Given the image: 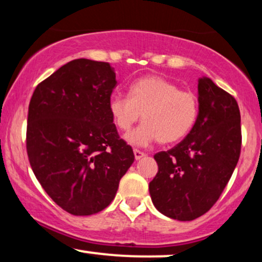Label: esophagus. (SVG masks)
<instances>
[{
  "label": "esophagus",
  "mask_w": 262,
  "mask_h": 262,
  "mask_svg": "<svg viewBox=\"0 0 262 262\" xmlns=\"http://www.w3.org/2000/svg\"><path fill=\"white\" fill-rule=\"evenodd\" d=\"M134 151V156H135V160H139V159H141L143 158V156H145V154H144L143 151H140V150H138V149H134L133 150Z\"/></svg>",
  "instance_id": "obj_1"
}]
</instances>
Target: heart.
Segmentation results:
<instances>
[{
	"mask_svg": "<svg viewBox=\"0 0 262 262\" xmlns=\"http://www.w3.org/2000/svg\"><path fill=\"white\" fill-rule=\"evenodd\" d=\"M110 113L122 132H128L141 116L143 123L127 137L134 145L145 146L155 140L172 144L183 139L193 128L198 101L194 93L180 90L164 77L149 75L132 83L128 97L113 96Z\"/></svg>",
	"mask_w": 262,
	"mask_h": 262,
	"instance_id": "1",
	"label": "heart"
}]
</instances>
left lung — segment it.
Listing matches in <instances>:
<instances>
[{"label":"left lung","instance_id":"1","mask_svg":"<svg viewBox=\"0 0 262 262\" xmlns=\"http://www.w3.org/2000/svg\"><path fill=\"white\" fill-rule=\"evenodd\" d=\"M198 102L197 121L187 137L154 155L159 171L149 183L156 209L177 221H193L214 206L242 150L235 98L210 79H201Z\"/></svg>","mask_w":262,"mask_h":262}]
</instances>
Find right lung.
Listing matches in <instances>:
<instances>
[{
	"label": "right lung",
	"mask_w": 262,
	"mask_h": 262,
	"mask_svg": "<svg viewBox=\"0 0 262 262\" xmlns=\"http://www.w3.org/2000/svg\"><path fill=\"white\" fill-rule=\"evenodd\" d=\"M116 83L110 62L76 59L41 81L29 102V164L48 196L70 214L110 206L134 161L110 113Z\"/></svg>",
	"instance_id": "add662e5"
}]
</instances>
